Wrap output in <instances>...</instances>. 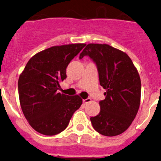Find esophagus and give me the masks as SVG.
I'll use <instances>...</instances> for the list:
<instances>
[{"label": "esophagus", "instance_id": "obj_1", "mask_svg": "<svg viewBox=\"0 0 161 161\" xmlns=\"http://www.w3.org/2000/svg\"><path fill=\"white\" fill-rule=\"evenodd\" d=\"M82 101H83V104H87V103H90L91 101V99L90 98H86V99H84Z\"/></svg>", "mask_w": 161, "mask_h": 161}]
</instances>
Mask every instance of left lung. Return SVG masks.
<instances>
[{
  "label": "left lung",
  "instance_id": "obj_1",
  "mask_svg": "<svg viewBox=\"0 0 161 161\" xmlns=\"http://www.w3.org/2000/svg\"><path fill=\"white\" fill-rule=\"evenodd\" d=\"M89 56L96 64L105 98L99 114L90 118L96 131L112 137L124 133L135 119L141 100V79L131 59L107 44H88L79 59Z\"/></svg>",
  "mask_w": 161,
  "mask_h": 161
}]
</instances>
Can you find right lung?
<instances>
[{
	"label": "right lung",
	"mask_w": 161,
	"mask_h": 161,
	"mask_svg": "<svg viewBox=\"0 0 161 161\" xmlns=\"http://www.w3.org/2000/svg\"><path fill=\"white\" fill-rule=\"evenodd\" d=\"M86 44L53 46L33 56L18 81L19 102L25 118L38 133L55 135L66 129L80 108L79 95L58 93L59 82L67 78L66 68Z\"/></svg>",
	"instance_id": "obj_1"
}]
</instances>
